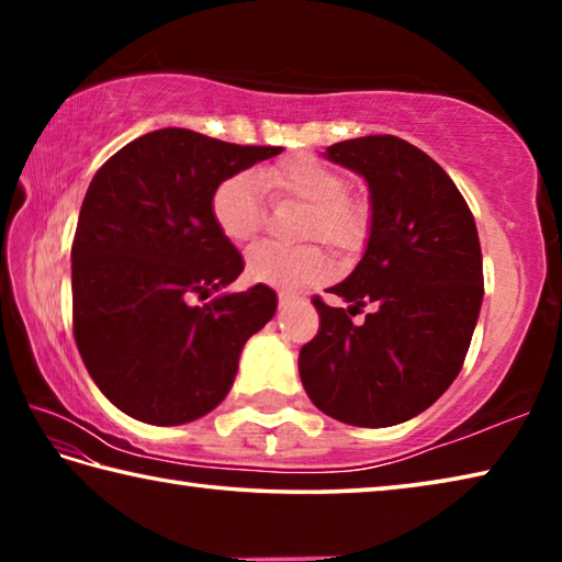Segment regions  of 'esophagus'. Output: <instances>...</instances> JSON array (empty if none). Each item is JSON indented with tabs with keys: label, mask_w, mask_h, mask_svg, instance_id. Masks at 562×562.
I'll return each instance as SVG.
<instances>
[{
	"label": "esophagus",
	"mask_w": 562,
	"mask_h": 562,
	"mask_svg": "<svg viewBox=\"0 0 562 562\" xmlns=\"http://www.w3.org/2000/svg\"><path fill=\"white\" fill-rule=\"evenodd\" d=\"M278 297H280V307H288V304H292L294 300H300L297 294H294V292H288V290H282V292L278 294Z\"/></svg>",
	"instance_id": "1"
}]
</instances>
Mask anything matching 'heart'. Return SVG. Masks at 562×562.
<instances>
[{"instance_id": "heart-1", "label": "heart", "mask_w": 562, "mask_h": 562, "mask_svg": "<svg viewBox=\"0 0 562 562\" xmlns=\"http://www.w3.org/2000/svg\"><path fill=\"white\" fill-rule=\"evenodd\" d=\"M260 190L274 203L307 205L300 223L302 240H322L339 255H355L372 231V207L347 190V178L315 156H292L280 164L225 178L215 188L211 215L227 243L247 245L262 231L265 211ZM327 272V255L319 245L280 247L258 245L247 255V278L274 288H300Z\"/></svg>"}]
</instances>
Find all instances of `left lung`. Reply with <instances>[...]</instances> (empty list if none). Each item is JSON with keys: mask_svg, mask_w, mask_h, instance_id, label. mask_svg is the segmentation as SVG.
I'll return each instance as SVG.
<instances>
[{"mask_svg": "<svg viewBox=\"0 0 562 562\" xmlns=\"http://www.w3.org/2000/svg\"><path fill=\"white\" fill-rule=\"evenodd\" d=\"M325 156L364 176L372 231L329 290L351 307L312 297L319 329L300 349V376L319 412L382 429L429 408L461 372L483 300L479 231L449 173L404 138H351Z\"/></svg>", "mask_w": 562, "mask_h": 562, "instance_id": "1", "label": "left lung"}]
</instances>
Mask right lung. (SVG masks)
<instances>
[{"mask_svg": "<svg viewBox=\"0 0 562 562\" xmlns=\"http://www.w3.org/2000/svg\"><path fill=\"white\" fill-rule=\"evenodd\" d=\"M280 150L160 128L93 176L71 245L74 339L123 414L178 426L231 392L245 341L272 319L278 294L255 284L193 304L245 268L217 233L211 201L225 178Z\"/></svg>", "mask_w": 562, "mask_h": 562, "instance_id": "obj_1", "label": "right lung"}]
</instances>
